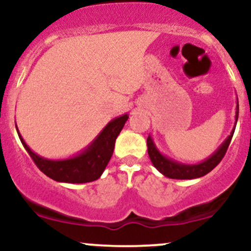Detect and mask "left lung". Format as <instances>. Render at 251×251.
I'll use <instances>...</instances> for the list:
<instances>
[{"instance_id": "8db88e82", "label": "left lung", "mask_w": 251, "mask_h": 251, "mask_svg": "<svg viewBox=\"0 0 251 251\" xmlns=\"http://www.w3.org/2000/svg\"><path fill=\"white\" fill-rule=\"evenodd\" d=\"M237 105H236V112H235V125L234 128L230 132V135H227L226 139L221 144L220 148L212 153L210 157L204 159L203 162L197 164H184L179 163L177 160H174L172 158L166 157L159 151L155 145L152 135L149 134L148 137V152L151 159L152 164L160 174L165 176V177L171 178V179H195V178L203 177V176L208 175L211 170H214L216 166L220 164V162L223 159L224 154H226L229 144L231 142V138L234 135L236 124H237L238 119V99Z\"/></svg>"}]
</instances>
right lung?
<instances>
[{
  "mask_svg": "<svg viewBox=\"0 0 251 251\" xmlns=\"http://www.w3.org/2000/svg\"><path fill=\"white\" fill-rule=\"evenodd\" d=\"M127 119L128 113L112 119L82 151L63 159H48L35 153L15 126L22 145L43 174L60 183L82 184L97 180L105 171L113 154L116 139Z\"/></svg>",
  "mask_w": 251,
  "mask_h": 251,
  "instance_id": "add662e5",
  "label": "right lung"
}]
</instances>
